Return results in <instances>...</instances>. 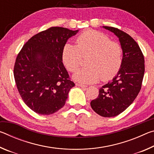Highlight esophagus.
Masks as SVG:
<instances>
[{
	"label": "esophagus",
	"instance_id": "obj_1",
	"mask_svg": "<svg viewBox=\"0 0 154 154\" xmlns=\"http://www.w3.org/2000/svg\"><path fill=\"white\" fill-rule=\"evenodd\" d=\"M76 85L77 86H79V87H81L82 88H87V85H85L84 84H82V83H76Z\"/></svg>",
	"mask_w": 154,
	"mask_h": 154
}]
</instances>
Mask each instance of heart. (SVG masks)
<instances>
[{
    "instance_id": "obj_1",
    "label": "heart",
    "mask_w": 154,
    "mask_h": 154,
    "mask_svg": "<svg viewBox=\"0 0 154 154\" xmlns=\"http://www.w3.org/2000/svg\"><path fill=\"white\" fill-rule=\"evenodd\" d=\"M82 56L89 55L88 66L73 75V79L83 83H93L101 79H111L120 69L123 50L119 44L111 41L105 34L90 30L78 36L77 46L65 44L62 53V62L67 70L74 72L79 67Z\"/></svg>"
}]
</instances>
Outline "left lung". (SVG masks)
Segmentation results:
<instances>
[{
	"mask_svg": "<svg viewBox=\"0 0 154 154\" xmlns=\"http://www.w3.org/2000/svg\"><path fill=\"white\" fill-rule=\"evenodd\" d=\"M118 36L123 50L120 69L112 81L99 89L98 96L90 103L99 116H118L133 103L141 88L145 72L144 56L139 45L127 33L116 28L103 26Z\"/></svg>",
	"mask_w": 154,
	"mask_h": 154,
	"instance_id": "left-lung-1",
	"label": "left lung"
}]
</instances>
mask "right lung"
<instances>
[{"label":"right lung","mask_w":154,"mask_h":154,"mask_svg":"<svg viewBox=\"0 0 154 154\" xmlns=\"http://www.w3.org/2000/svg\"><path fill=\"white\" fill-rule=\"evenodd\" d=\"M79 30L51 27L31 37L16 58L14 78L26 105L35 113L50 115L63 107L75 86L62 62V49Z\"/></svg>","instance_id":"right-lung-1"}]
</instances>
